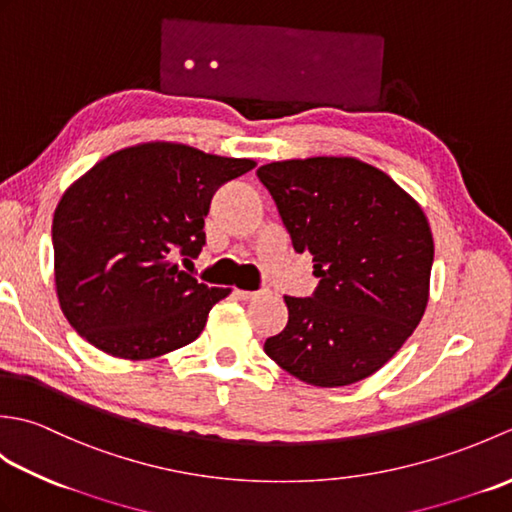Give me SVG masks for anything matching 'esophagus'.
<instances>
[{
  "mask_svg": "<svg viewBox=\"0 0 512 512\" xmlns=\"http://www.w3.org/2000/svg\"><path fill=\"white\" fill-rule=\"evenodd\" d=\"M235 295L244 301H255L262 295H266V290H235Z\"/></svg>",
  "mask_w": 512,
  "mask_h": 512,
  "instance_id": "1",
  "label": "esophagus"
}]
</instances>
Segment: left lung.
<instances>
[{"label": "left lung", "instance_id": "1", "mask_svg": "<svg viewBox=\"0 0 512 512\" xmlns=\"http://www.w3.org/2000/svg\"><path fill=\"white\" fill-rule=\"evenodd\" d=\"M273 195L297 253L312 255V297H284L288 325L264 352L314 387L378 372L416 330L429 301L433 235L420 204L356 158L270 162Z\"/></svg>", "mask_w": 512, "mask_h": 512}]
</instances>
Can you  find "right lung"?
Wrapping results in <instances>:
<instances>
[{
	"label": "right lung",
	"mask_w": 512,
	"mask_h": 512,
	"mask_svg": "<svg viewBox=\"0 0 512 512\" xmlns=\"http://www.w3.org/2000/svg\"><path fill=\"white\" fill-rule=\"evenodd\" d=\"M253 167L180 143H143L96 162L52 220L54 284L72 328L129 361L198 339L231 288H209L181 266H193L206 242L213 193Z\"/></svg>",
	"instance_id": "obj_1"
}]
</instances>
